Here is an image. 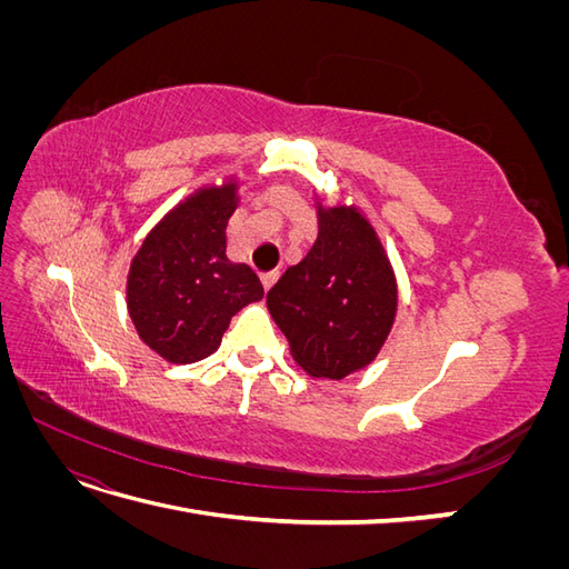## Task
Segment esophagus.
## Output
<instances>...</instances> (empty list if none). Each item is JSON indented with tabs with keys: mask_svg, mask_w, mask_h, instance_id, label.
<instances>
[{
	"mask_svg": "<svg viewBox=\"0 0 569 569\" xmlns=\"http://www.w3.org/2000/svg\"><path fill=\"white\" fill-rule=\"evenodd\" d=\"M280 278V272L278 270H272V272H263L261 274V282H263V289L268 291L272 284H274V280H278Z\"/></svg>",
	"mask_w": 569,
	"mask_h": 569,
	"instance_id": "obj_1",
	"label": "esophagus"
}]
</instances>
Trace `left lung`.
<instances>
[{
  "mask_svg": "<svg viewBox=\"0 0 569 569\" xmlns=\"http://www.w3.org/2000/svg\"><path fill=\"white\" fill-rule=\"evenodd\" d=\"M268 311L308 375L343 380L372 363L393 325L396 280L353 206L318 209L316 244L268 291Z\"/></svg>",
  "mask_w": 569,
  "mask_h": 569,
  "instance_id": "8db88e82",
  "label": "left lung"
}]
</instances>
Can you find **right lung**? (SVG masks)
<instances>
[{
    "label": "right lung",
    "mask_w": 569,
    "mask_h": 569,
    "mask_svg": "<svg viewBox=\"0 0 569 569\" xmlns=\"http://www.w3.org/2000/svg\"><path fill=\"white\" fill-rule=\"evenodd\" d=\"M234 209V182L203 187L176 206L132 258L130 318L147 347L170 363L211 356L232 316L263 299L256 272L226 253V228Z\"/></svg>",
    "instance_id": "right-lung-1"
}]
</instances>
